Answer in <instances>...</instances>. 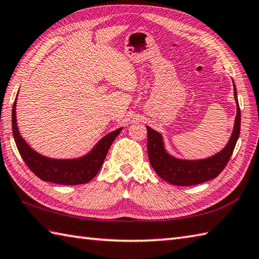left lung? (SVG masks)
I'll return each mask as SVG.
<instances>
[{"instance_id":"left-lung-1","label":"left lung","mask_w":259,"mask_h":259,"mask_svg":"<svg viewBox=\"0 0 259 259\" xmlns=\"http://www.w3.org/2000/svg\"><path fill=\"white\" fill-rule=\"evenodd\" d=\"M234 95L235 100L237 102V114H236L233 135L230 137L227 146L224 148V150L218 152L213 157L203 159V160L192 161L179 160V159L172 158L163 149L160 134L147 126L148 157H149L152 168L163 180L176 186H192L216 178L223 171L233 155L240 133V108L237 95H236L235 84Z\"/></svg>"}]
</instances>
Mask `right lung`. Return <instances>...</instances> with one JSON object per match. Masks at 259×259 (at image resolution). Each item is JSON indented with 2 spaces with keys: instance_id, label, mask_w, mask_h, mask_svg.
<instances>
[{
  "instance_id": "right-lung-1",
  "label": "right lung",
  "mask_w": 259,
  "mask_h": 259,
  "mask_svg": "<svg viewBox=\"0 0 259 259\" xmlns=\"http://www.w3.org/2000/svg\"><path fill=\"white\" fill-rule=\"evenodd\" d=\"M122 128L107 135L98 142L89 155L73 160H57L38 155L32 150L26 142L22 139L16 125L15 101L12 109V131L16 147L26 166L36 177L43 181L59 185H81L89 183L97 176L106 159L108 150L113 140L117 138Z\"/></svg>"
}]
</instances>
